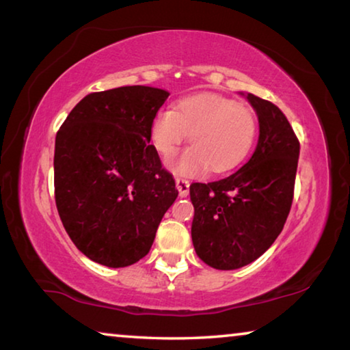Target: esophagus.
Here are the masks:
<instances>
[{
    "label": "esophagus",
    "instance_id": "1",
    "mask_svg": "<svg viewBox=\"0 0 350 350\" xmlns=\"http://www.w3.org/2000/svg\"><path fill=\"white\" fill-rule=\"evenodd\" d=\"M176 187L179 189L180 198H187L189 193V182L187 179H182V177H176Z\"/></svg>",
    "mask_w": 350,
    "mask_h": 350
}]
</instances>
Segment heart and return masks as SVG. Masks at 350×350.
Here are the masks:
<instances>
[{
	"label": "heart",
	"instance_id": "1",
	"mask_svg": "<svg viewBox=\"0 0 350 350\" xmlns=\"http://www.w3.org/2000/svg\"><path fill=\"white\" fill-rule=\"evenodd\" d=\"M256 133L254 112L217 94L180 98L174 109L159 111L150 129L152 145L163 157L188 135L191 146L168 161L171 171L182 176H196L206 168L210 173L236 168L252 151Z\"/></svg>",
	"mask_w": 350,
	"mask_h": 350
}]
</instances>
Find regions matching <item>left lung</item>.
I'll list each match as a JSON object with an SVG mask.
<instances>
[{
    "instance_id": "left-lung-1",
    "label": "left lung",
    "mask_w": 350,
    "mask_h": 350,
    "mask_svg": "<svg viewBox=\"0 0 350 350\" xmlns=\"http://www.w3.org/2000/svg\"><path fill=\"white\" fill-rule=\"evenodd\" d=\"M258 114L256 150L225 179L189 185L193 245L217 270L253 262L282 232L293 202L299 142L276 105L247 94Z\"/></svg>"
}]
</instances>
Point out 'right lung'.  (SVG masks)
Segmentation results:
<instances>
[{"mask_svg":"<svg viewBox=\"0 0 350 350\" xmlns=\"http://www.w3.org/2000/svg\"><path fill=\"white\" fill-rule=\"evenodd\" d=\"M170 92L122 86L92 92L55 137V204L75 247L106 267L146 256L177 198L173 174L150 145L154 116Z\"/></svg>","mask_w":350,"mask_h":350,"instance_id":"1","label":"right lung"}]
</instances>
